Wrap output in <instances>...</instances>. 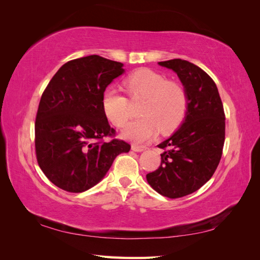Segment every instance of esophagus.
I'll return each mask as SVG.
<instances>
[{
  "label": "esophagus",
  "mask_w": 260,
  "mask_h": 260,
  "mask_svg": "<svg viewBox=\"0 0 260 260\" xmlns=\"http://www.w3.org/2000/svg\"><path fill=\"white\" fill-rule=\"evenodd\" d=\"M132 150L135 151V152H142V151L146 150V147H145V146H143V145H137V144H133V145H132Z\"/></svg>",
  "instance_id": "obj_1"
}]
</instances>
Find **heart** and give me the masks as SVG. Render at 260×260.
<instances>
[{
	"instance_id": "obj_1",
	"label": "heart",
	"mask_w": 260,
	"mask_h": 260,
	"mask_svg": "<svg viewBox=\"0 0 260 260\" xmlns=\"http://www.w3.org/2000/svg\"><path fill=\"white\" fill-rule=\"evenodd\" d=\"M126 90L132 101L144 99L141 106L143 117L131 121L123 129V137L134 143H145L163 134L173 133L183 123L189 96L184 86L169 80L151 69H140L126 77ZM103 112L116 127H123L132 116L129 99L116 88H108L103 95Z\"/></svg>"
}]
</instances>
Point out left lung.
<instances>
[{"mask_svg": "<svg viewBox=\"0 0 260 260\" xmlns=\"http://www.w3.org/2000/svg\"><path fill=\"white\" fill-rule=\"evenodd\" d=\"M175 71L189 96L186 117L175 133L157 147L161 165L146 174L159 194L178 199L196 192L211 179L222 156L225 116L218 88L206 71L186 60L158 62Z\"/></svg>", "mask_w": 260, "mask_h": 260, "instance_id": "left-lung-1", "label": "left lung"}]
</instances>
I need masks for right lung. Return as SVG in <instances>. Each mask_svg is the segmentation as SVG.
I'll return each mask as SVG.
<instances>
[{
	"instance_id": "1",
	"label": "right lung",
	"mask_w": 260,
	"mask_h": 260,
	"mask_svg": "<svg viewBox=\"0 0 260 260\" xmlns=\"http://www.w3.org/2000/svg\"><path fill=\"white\" fill-rule=\"evenodd\" d=\"M121 67L97 54L70 60L43 91L36 116V155L42 172L60 189H90L116 156L129 152L128 143L115 139L102 106L105 89L124 73ZM105 137L112 140L105 142Z\"/></svg>"
}]
</instances>
